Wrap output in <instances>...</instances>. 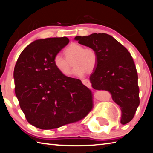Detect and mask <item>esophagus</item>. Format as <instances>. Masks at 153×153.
Returning a JSON list of instances; mask_svg holds the SVG:
<instances>
[{"label": "esophagus", "mask_w": 153, "mask_h": 153, "mask_svg": "<svg viewBox=\"0 0 153 153\" xmlns=\"http://www.w3.org/2000/svg\"><path fill=\"white\" fill-rule=\"evenodd\" d=\"M82 84L85 85V86H87V87H89L90 88L91 87V84H90V82L88 79H82Z\"/></svg>", "instance_id": "obj_1"}]
</instances>
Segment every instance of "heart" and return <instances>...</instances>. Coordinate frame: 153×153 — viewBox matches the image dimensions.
<instances>
[{"mask_svg": "<svg viewBox=\"0 0 153 153\" xmlns=\"http://www.w3.org/2000/svg\"><path fill=\"white\" fill-rule=\"evenodd\" d=\"M66 59L57 54L53 59V64L59 72L65 76L71 74V62L74 67V74L82 77L87 73H92L97 66L98 57L95 49L84 48L77 43H71L65 49Z\"/></svg>", "mask_w": 153, "mask_h": 153, "instance_id": "obj_1", "label": "heart"}]
</instances>
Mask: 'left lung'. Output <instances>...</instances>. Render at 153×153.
Instances as JSON below:
<instances>
[{
	"instance_id": "left-lung-1",
	"label": "left lung",
	"mask_w": 153,
	"mask_h": 153,
	"mask_svg": "<svg viewBox=\"0 0 153 153\" xmlns=\"http://www.w3.org/2000/svg\"><path fill=\"white\" fill-rule=\"evenodd\" d=\"M74 40L97 51L98 64L90 76L92 87L110 93L113 101L120 107L121 123H128L140 104L138 74L130 53L107 33L78 36Z\"/></svg>"
}]
</instances>
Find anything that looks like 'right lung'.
I'll return each mask as SVG.
<instances>
[{
	"mask_svg": "<svg viewBox=\"0 0 153 153\" xmlns=\"http://www.w3.org/2000/svg\"><path fill=\"white\" fill-rule=\"evenodd\" d=\"M69 42L66 37L34 40L20 54L13 72L15 95L31 125L41 129L76 122L92 108L89 88L78 79L65 76L54 56Z\"/></svg>",
	"mask_w": 153,
	"mask_h": 153,
	"instance_id": "add662e5",
	"label": "right lung"
}]
</instances>
